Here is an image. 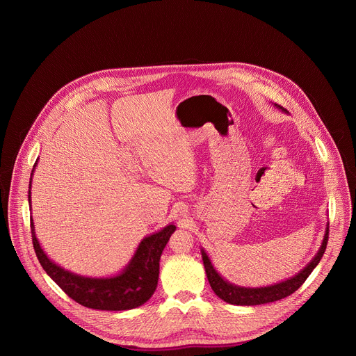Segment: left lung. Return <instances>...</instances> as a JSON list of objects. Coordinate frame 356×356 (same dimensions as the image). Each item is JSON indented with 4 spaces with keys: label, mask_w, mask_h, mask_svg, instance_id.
I'll use <instances>...</instances> for the list:
<instances>
[{
    "label": "left lung",
    "mask_w": 356,
    "mask_h": 356,
    "mask_svg": "<svg viewBox=\"0 0 356 356\" xmlns=\"http://www.w3.org/2000/svg\"><path fill=\"white\" fill-rule=\"evenodd\" d=\"M276 107H279L280 110L286 111L283 107L275 104ZM328 227L324 235V241L321 243V248L318 250L317 255L314 257V259L304 268L300 273H297L294 277L284 280L282 283L273 284V286H268V287H258V289H249V287H238L234 286L231 283H228L227 280H224L217 270L213 268L207 253L201 249V257H202V262H204V269L210 282L211 289L214 290V293L222 298L224 301L229 302V304H236V306H258V304H265V302H272V301H277L280 298H284L290 294H293L306 279L310 276V273L314 270V268L320 264L325 248H327V242H328Z\"/></svg>",
    "instance_id": "8db88e82"
}]
</instances>
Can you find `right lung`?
I'll return each instance as SVG.
<instances>
[{"label": "right lung", "instance_id": "1", "mask_svg": "<svg viewBox=\"0 0 356 356\" xmlns=\"http://www.w3.org/2000/svg\"><path fill=\"white\" fill-rule=\"evenodd\" d=\"M28 200L31 202V190L28 191ZM31 228L33 249L44 272L76 302L88 309L107 312L136 309L150 298L158 286L161 255L170 235L176 229V227L170 224L162 231L146 236L139 243L132 261L121 275L115 277L92 279L70 273L50 261L36 239L32 218Z\"/></svg>", "mask_w": 356, "mask_h": 356}]
</instances>
